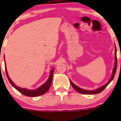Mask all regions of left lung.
Returning a JSON list of instances; mask_svg holds the SVG:
<instances>
[{
    "mask_svg": "<svg viewBox=\"0 0 121 121\" xmlns=\"http://www.w3.org/2000/svg\"><path fill=\"white\" fill-rule=\"evenodd\" d=\"M116 47H115V67H114V68H113V74H112V75L111 78V79L109 80V81H108V82H107V84H105L104 86H101V87L97 89V90H94V91H87V90H83V89L82 88H79L78 86H77V85H75V84H74L73 83V82H71V81H70V83H71V85H72V86H73V88H74V89H75V90H76L77 91H78V92H80V93H81V94H98L99 93V92H101V91H103L104 90L105 88L106 87H107V86H108V85L112 81V80H113V78H114L115 77V73H116V71H117V50H116Z\"/></svg>",
    "mask_w": 121,
    "mask_h": 121,
    "instance_id": "obj_1",
    "label": "left lung"
}]
</instances>
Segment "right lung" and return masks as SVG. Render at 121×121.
<instances>
[{
    "label": "right lung",
    "instance_id": "1",
    "mask_svg": "<svg viewBox=\"0 0 121 121\" xmlns=\"http://www.w3.org/2000/svg\"><path fill=\"white\" fill-rule=\"evenodd\" d=\"M6 69V76L8 77V79L9 81L10 82V83L12 84V86L14 88H15L18 91L22 93V94L26 96H27V97H38V96L41 95H43L44 94L46 93L48 90H49L50 87L51 86V84L52 82V80H53V72H54V69H52L51 71L50 75L49 78H48V80L45 82L44 84H43L41 86H40L39 88L36 89L35 90H29L27 89L26 88H22L19 87V86H17L13 82V81L10 79L9 77L8 73H7L6 68H5Z\"/></svg>",
    "mask_w": 121,
    "mask_h": 121
}]
</instances>
